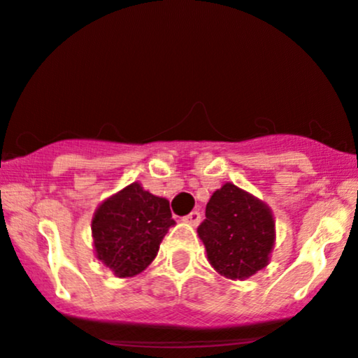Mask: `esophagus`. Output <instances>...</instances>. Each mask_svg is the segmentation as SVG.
I'll use <instances>...</instances> for the list:
<instances>
[{
  "label": "esophagus",
  "instance_id": "esophagus-1",
  "mask_svg": "<svg viewBox=\"0 0 358 358\" xmlns=\"http://www.w3.org/2000/svg\"><path fill=\"white\" fill-rule=\"evenodd\" d=\"M183 223H189L192 227H197V224L201 223V213H199V210H192L190 214L183 216Z\"/></svg>",
  "mask_w": 358,
  "mask_h": 358
}]
</instances>
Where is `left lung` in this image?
<instances>
[{
  "instance_id": "left-lung-1",
  "label": "left lung",
  "mask_w": 358,
  "mask_h": 358,
  "mask_svg": "<svg viewBox=\"0 0 358 358\" xmlns=\"http://www.w3.org/2000/svg\"><path fill=\"white\" fill-rule=\"evenodd\" d=\"M197 233L210 266L221 276L245 280L268 266L274 247V217L257 197L224 183L210 195Z\"/></svg>"
}]
</instances>
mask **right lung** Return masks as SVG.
I'll use <instances>...</instances> for the list:
<instances>
[{
    "label": "right lung",
    "instance_id": "add662e5",
    "mask_svg": "<svg viewBox=\"0 0 358 358\" xmlns=\"http://www.w3.org/2000/svg\"><path fill=\"white\" fill-rule=\"evenodd\" d=\"M173 224L166 199L131 183L94 213L90 228L96 257L118 278L135 276L154 261Z\"/></svg>",
    "mask_w": 358,
    "mask_h": 358
}]
</instances>
